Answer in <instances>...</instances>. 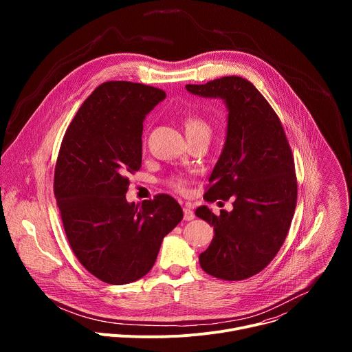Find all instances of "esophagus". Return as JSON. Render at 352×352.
<instances>
[{
	"label": "esophagus",
	"instance_id": "obj_1",
	"mask_svg": "<svg viewBox=\"0 0 352 352\" xmlns=\"http://www.w3.org/2000/svg\"><path fill=\"white\" fill-rule=\"evenodd\" d=\"M195 219V213L189 208H184V220L190 221Z\"/></svg>",
	"mask_w": 352,
	"mask_h": 352
}]
</instances>
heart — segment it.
Instances as JSON below:
<instances>
[{"instance_id": "heart-1", "label": "heart", "mask_w": 352, "mask_h": 352, "mask_svg": "<svg viewBox=\"0 0 352 352\" xmlns=\"http://www.w3.org/2000/svg\"><path fill=\"white\" fill-rule=\"evenodd\" d=\"M184 129H185L188 140L196 139V138L209 139L210 133H212L210 122L205 117H202L200 114H195V113H190L184 118ZM167 185L177 192L186 190V181H185V178H182L179 175L170 177L167 179Z\"/></svg>"}]
</instances>
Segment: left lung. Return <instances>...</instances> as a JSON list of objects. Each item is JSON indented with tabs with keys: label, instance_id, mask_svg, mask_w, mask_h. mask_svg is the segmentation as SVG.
<instances>
[{
	"label": "left lung",
	"instance_id": "left-lung-1",
	"mask_svg": "<svg viewBox=\"0 0 352 352\" xmlns=\"http://www.w3.org/2000/svg\"><path fill=\"white\" fill-rule=\"evenodd\" d=\"M186 90L220 97L228 107L226 144L204 197L231 199L234 209L219 216L206 206L196 209L214 230L199 262L216 278L245 280L262 272L287 238L298 195L291 147L278 116L248 79L223 76Z\"/></svg>",
	"mask_w": 352,
	"mask_h": 352
}]
</instances>
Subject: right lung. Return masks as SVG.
<instances>
[{
	"label": "right lung",
	"mask_w": 352,
	"mask_h": 352,
	"mask_svg": "<svg viewBox=\"0 0 352 352\" xmlns=\"http://www.w3.org/2000/svg\"><path fill=\"white\" fill-rule=\"evenodd\" d=\"M166 97L153 86L109 80L85 100L65 131L54 171V195L74 255L98 280L121 285L153 267L163 238L184 213L159 193L128 204L129 174L142 164L146 114Z\"/></svg>",
	"instance_id": "right-lung-1"
}]
</instances>
